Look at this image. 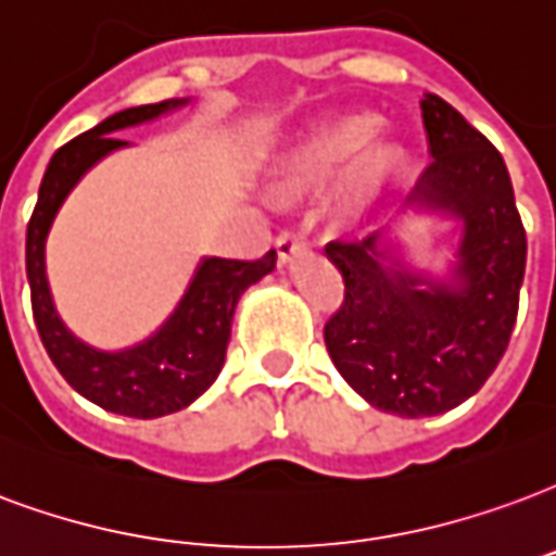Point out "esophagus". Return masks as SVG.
I'll use <instances>...</instances> for the list:
<instances>
[{
  "mask_svg": "<svg viewBox=\"0 0 556 556\" xmlns=\"http://www.w3.org/2000/svg\"><path fill=\"white\" fill-rule=\"evenodd\" d=\"M306 253V241H303V236H298V232H282V236L277 238V256H279V265H289L291 258H298Z\"/></svg>",
  "mask_w": 556,
  "mask_h": 556,
  "instance_id": "1",
  "label": "esophagus"
}]
</instances>
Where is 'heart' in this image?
<instances>
[{"label":"heart","instance_id":"b5f03b06","mask_svg":"<svg viewBox=\"0 0 556 556\" xmlns=\"http://www.w3.org/2000/svg\"><path fill=\"white\" fill-rule=\"evenodd\" d=\"M374 121L344 117L306 135L279 155L270 170V197L277 203H298L318 194L339 176L336 215L341 224H356L371 215L386 191L406 167V152L394 141H372Z\"/></svg>","mask_w":556,"mask_h":556}]
</instances>
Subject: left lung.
<instances>
[{"instance_id":"8db88e82","label":"left lung","mask_w":556,"mask_h":556,"mask_svg":"<svg viewBox=\"0 0 556 556\" xmlns=\"http://www.w3.org/2000/svg\"><path fill=\"white\" fill-rule=\"evenodd\" d=\"M421 117L433 162L409 203L459 220L451 282L409 270L380 236L327 244L344 279L324 327L332 365L368 404L404 418L447 413L480 392L507 351L528 262L501 152L435 93H425Z\"/></svg>"}]
</instances>
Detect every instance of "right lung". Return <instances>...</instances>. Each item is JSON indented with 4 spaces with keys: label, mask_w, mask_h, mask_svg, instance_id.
Instances as JSON below:
<instances>
[{
    "label": "right lung",
    "mask_w": 556,
    "mask_h": 556,
    "mask_svg": "<svg viewBox=\"0 0 556 556\" xmlns=\"http://www.w3.org/2000/svg\"><path fill=\"white\" fill-rule=\"evenodd\" d=\"M188 100L152 102L111 114L109 121L64 143L49 162L37 205L26 232V277L37 332L61 377L90 404L129 418H159L194 404L224 368L238 298L277 267V253L267 250L256 262L200 258L174 315L141 344L126 351H97L64 327L47 282V236L61 203L81 176L109 152L129 147L117 131L150 123Z\"/></svg>",
    "instance_id": "1"
}]
</instances>
